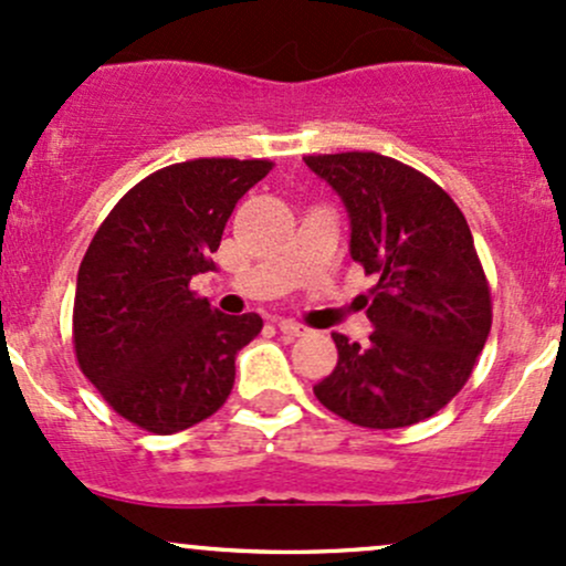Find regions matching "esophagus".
<instances>
[{
    "mask_svg": "<svg viewBox=\"0 0 566 566\" xmlns=\"http://www.w3.org/2000/svg\"><path fill=\"white\" fill-rule=\"evenodd\" d=\"M273 322H276V327H279V331H282L284 335H290V338H297V335H303V333H306V327H303V325H297L295 319H273Z\"/></svg>",
    "mask_w": 566,
    "mask_h": 566,
    "instance_id": "34e87169",
    "label": "esophagus"
}]
</instances>
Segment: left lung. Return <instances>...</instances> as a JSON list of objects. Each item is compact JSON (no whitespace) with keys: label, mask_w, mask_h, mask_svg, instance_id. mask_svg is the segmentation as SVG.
I'll return each mask as SVG.
<instances>
[{"label":"left lung","mask_w":566,"mask_h":566,"mask_svg":"<svg viewBox=\"0 0 566 566\" xmlns=\"http://www.w3.org/2000/svg\"><path fill=\"white\" fill-rule=\"evenodd\" d=\"M352 220V258L376 287L359 295L374 333L365 346L333 333L338 363L316 400L368 430L430 419L468 384L492 331V293L454 198L378 153L306 155Z\"/></svg>","instance_id":"obj_1"}]
</instances>
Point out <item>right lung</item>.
Listing matches in <instances>:
<instances>
[{"instance_id": "obj_1", "label": "right lung", "mask_w": 566, "mask_h": 566, "mask_svg": "<svg viewBox=\"0 0 566 566\" xmlns=\"http://www.w3.org/2000/svg\"><path fill=\"white\" fill-rule=\"evenodd\" d=\"M271 160L196 158L134 185L98 226L77 271L72 340L85 378L112 411L171 434L220 411L235 354L263 331L190 290L214 271L228 217Z\"/></svg>"}]
</instances>
